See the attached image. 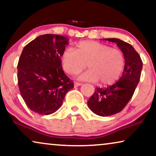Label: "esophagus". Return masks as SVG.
Here are the masks:
<instances>
[{
    "label": "esophagus",
    "instance_id": "34e87169",
    "mask_svg": "<svg viewBox=\"0 0 156 156\" xmlns=\"http://www.w3.org/2000/svg\"><path fill=\"white\" fill-rule=\"evenodd\" d=\"M82 83H80V82L74 83V87H80V86H82Z\"/></svg>",
    "mask_w": 156,
    "mask_h": 156
}]
</instances>
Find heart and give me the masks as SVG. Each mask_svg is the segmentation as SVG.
Returning <instances> with one entry per match:
<instances>
[{"instance_id": "1", "label": "heart", "mask_w": 156, "mask_h": 156, "mask_svg": "<svg viewBox=\"0 0 156 156\" xmlns=\"http://www.w3.org/2000/svg\"><path fill=\"white\" fill-rule=\"evenodd\" d=\"M125 56L119 49L101 42L86 40L79 42L74 51L67 49L62 55V67L70 75H76L87 67L89 70L80 79L112 84L120 77L125 67Z\"/></svg>"}]
</instances>
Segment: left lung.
<instances>
[{"instance_id": "left-lung-1", "label": "left lung", "mask_w": 156, "mask_h": 156, "mask_svg": "<svg viewBox=\"0 0 156 156\" xmlns=\"http://www.w3.org/2000/svg\"><path fill=\"white\" fill-rule=\"evenodd\" d=\"M116 43L125 56L122 76L114 84L105 88L97 87L87 101L92 112L100 116H109L120 112L129 103L140 81L143 62L133 47L117 38H105Z\"/></svg>"}]
</instances>
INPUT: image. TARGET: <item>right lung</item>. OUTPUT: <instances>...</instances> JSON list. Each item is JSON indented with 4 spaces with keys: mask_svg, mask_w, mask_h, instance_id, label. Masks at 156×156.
<instances>
[{
    "mask_svg": "<svg viewBox=\"0 0 156 156\" xmlns=\"http://www.w3.org/2000/svg\"><path fill=\"white\" fill-rule=\"evenodd\" d=\"M69 44L67 37L45 34L25 48L18 64L20 94L30 109L41 115L60 108L66 94L74 84L62 67L61 57Z\"/></svg>",
    "mask_w": 156,
    "mask_h": 156,
    "instance_id": "right-lung-1",
    "label": "right lung"
}]
</instances>
